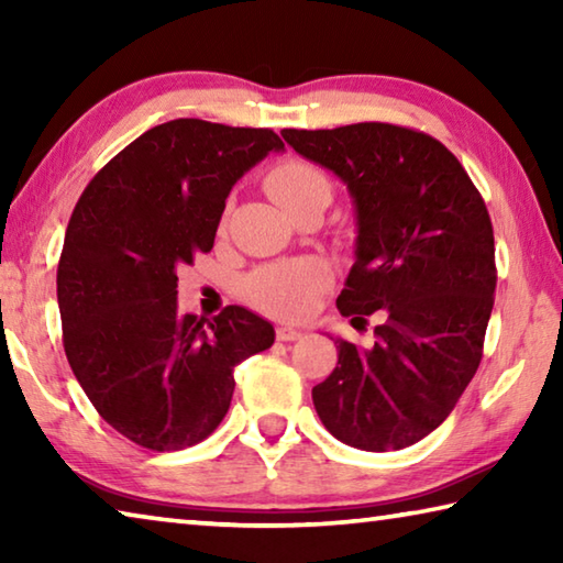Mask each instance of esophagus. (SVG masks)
Returning <instances> with one entry per match:
<instances>
[{
	"label": "esophagus",
	"instance_id": "34e87169",
	"mask_svg": "<svg viewBox=\"0 0 563 563\" xmlns=\"http://www.w3.org/2000/svg\"><path fill=\"white\" fill-rule=\"evenodd\" d=\"M275 338H278L280 342H295V340L302 338V332L290 328V325H280L278 330H275Z\"/></svg>",
	"mask_w": 563,
	"mask_h": 563
}]
</instances>
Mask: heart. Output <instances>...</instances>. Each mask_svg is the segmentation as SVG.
<instances>
[{
  "label": "heart",
  "instance_id": "obj_1",
  "mask_svg": "<svg viewBox=\"0 0 563 563\" xmlns=\"http://www.w3.org/2000/svg\"><path fill=\"white\" fill-rule=\"evenodd\" d=\"M268 190L290 216L312 196L330 198V178L302 158H285L268 174ZM325 288V271L312 261H292L255 271L245 280V295L258 308L283 318H298Z\"/></svg>",
  "mask_w": 563,
  "mask_h": 563
}]
</instances>
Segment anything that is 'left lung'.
I'll return each mask as SVG.
<instances>
[{"mask_svg":"<svg viewBox=\"0 0 563 563\" xmlns=\"http://www.w3.org/2000/svg\"><path fill=\"white\" fill-rule=\"evenodd\" d=\"M335 174L355 206V263L338 310L377 312L373 347L338 338V367L312 387L325 430L355 450H405L434 432L479 367L494 308V231L452 151L393 123L283 129Z\"/></svg>","mask_w":563,"mask_h":563,"instance_id":"obj_1","label":"left lung"}]
</instances>
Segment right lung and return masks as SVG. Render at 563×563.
I'll list each match as a JSON object with an SVG mask.
<instances>
[{
	"instance_id": "add662e5",
	"label": "right lung",
	"mask_w": 563,
	"mask_h": 563,
	"mask_svg": "<svg viewBox=\"0 0 563 563\" xmlns=\"http://www.w3.org/2000/svg\"><path fill=\"white\" fill-rule=\"evenodd\" d=\"M283 148L271 129L166 121L74 208L56 271L64 352L97 412L139 446L206 440L231 407L235 365L273 345L271 322L241 305L213 320L178 312L176 271L213 247L235 180Z\"/></svg>"
}]
</instances>
